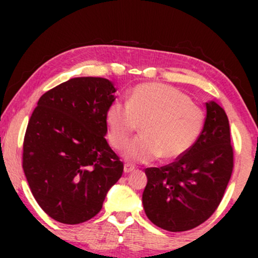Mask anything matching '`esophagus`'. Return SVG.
I'll return each mask as SVG.
<instances>
[{"label": "esophagus", "mask_w": 258, "mask_h": 258, "mask_svg": "<svg viewBox=\"0 0 258 258\" xmlns=\"http://www.w3.org/2000/svg\"><path fill=\"white\" fill-rule=\"evenodd\" d=\"M134 170H135V166L131 165V163H126V165L123 166L124 173H130V172H132Z\"/></svg>", "instance_id": "obj_1"}]
</instances>
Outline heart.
I'll use <instances>...</instances> for the list:
<instances>
[{
    "instance_id": "1",
    "label": "heart",
    "mask_w": 258,
    "mask_h": 258,
    "mask_svg": "<svg viewBox=\"0 0 258 258\" xmlns=\"http://www.w3.org/2000/svg\"><path fill=\"white\" fill-rule=\"evenodd\" d=\"M108 140L121 150L140 123L141 135L124 151L135 162H150L160 156L171 161L183 156L199 140L205 113L183 92L163 83H145L132 90L127 102L116 100L106 111Z\"/></svg>"
}]
</instances>
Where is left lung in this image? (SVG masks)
<instances>
[{"label": "left lung", "instance_id": "left-lung-1", "mask_svg": "<svg viewBox=\"0 0 258 258\" xmlns=\"http://www.w3.org/2000/svg\"><path fill=\"white\" fill-rule=\"evenodd\" d=\"M205 126L196 144L175 162L148 167L142 195L146 216L171 232L197 227L222 201L233 170L227 114L217 103H206Z\"/></svg>", "mask_w": 258, "mask_h": 258}]
</instances>
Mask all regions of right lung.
Listing matches in <instances>:
<instances>
[{
    "mask_svg": "<svg viewBox=\"0 0 258 258\" xmlns=\"http://www.w3.org/2000/svg\"><path fill=\"white\" fill-rule=\"evenodd\" d=\"M113 83L76 77L43 93L28 121L22 167L40 207L53 220L77 225L95 217L123 163L106 141Z\"/></svg>",
    "mask_w": 258,
    "mask_h": 258,
    "instance_id": "obj_1",
    "label": "right lung"
}]
</instances>
